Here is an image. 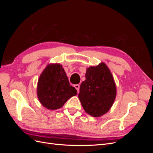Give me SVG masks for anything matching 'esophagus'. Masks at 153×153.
Wrapping results in <instances>:
<instances>
[{
  "mask_svg": "<svg viewBox=\"0 0 153 153\" xmlns=\"http://www.w3.org/2000/svg\"><path fill=\"white\" fill-rule=\"evenodd\" d=\"M75 87V89L77 90V92H79V91H80V85L79 84H76L74 85Z\"/></svg>",
  "mask_w": 153,
  "mask_h": 153,
  "instance_id": "1",
  "label": "esophagus"
}]
</instances>
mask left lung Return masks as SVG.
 Segmentation results:
<instances>
[{"instance_id":"1","label":"left lung","mask_w":153,"mask_h":153,"mask_svg":"<svg viewBox=\"0 0 153 153\" xmlns=\"http://www.w3.org/2000/svg\"><path fill=\"white\" fill-rule=\"evenodd\" d=\"M116 94L113 75L105 62L86 69L85 80L81 84L78 94L86 113L94 117L102 116L112 107Z\"/></svg>"}]
</instances>
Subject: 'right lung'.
<instances>
[{
  "mask_svg": "<svg viewBox=\"0 0 153 153\" xmlns=\"http://www.w3.org/2000/svg\"><path fill=\"white\" fill-rule=\"evenodd\" d=\"M77 91L70 85L61 64H48L39 76L37 96L40 103L48 110L61 108Z\"/></svg>",
  "mask_w": 153,
  "mask_h": 153,
  "instance_id": "obj_1",
  "label": "right lung"
}]
</instances>
